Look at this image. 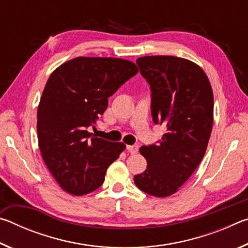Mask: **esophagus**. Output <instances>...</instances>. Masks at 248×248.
Here are the masks:
<instances>
[{
	"instance_id": "1",
	"label": "esophagus",
	"mask_w": 248,
	"mask_h": 248,
	"mask_svg": "<svg viewBox=\"0 0 248 248\" xmlns=\"http://www.w3.org/2000/svg\"><path fill=\"white\" fill-rule=\"evenodd\" d=\"M127 150L129 151V153L131 154H136L139 151V145L134 144V145H127Z\"/></svg>"
}]
</instances>
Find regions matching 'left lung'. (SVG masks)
<instances>
[{"label":"left lung","instance_id":"left-lung-1","mask_svg":"<svg viewBox=\"0 0 248 248\" xmlns=\"http://www.w3.org/2000/svg\"><path fill=\"white\" fill-rule=\"evenodd\" d=\"M152 92L154 124L165 125L157 145H143L146 170L134 184L151 196L177 192L202 161L213 125V93L204 71L195 62L173 56L137 59Z\"/></svg>","mask_w":248,"mask_h":248}]
</instances>
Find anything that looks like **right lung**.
<instances>
[{
    "mask_svg": "<svg viewBox=\"0 0 248 248\" xmlns=\"http://www.w3.org/2000/svg\"><path fill=\"white\" fill-rule=\"evenodd\" d=\"M132 61L120 58L78 57L53 71L37 110L38 146L44 162L62 189L90 194L125 149L89 130L108 106V97L138 73Z\"/></svg>",
    "mask_w": 248,
    "mask_h": 248,
    "instance_id": "add662e5",
    "label": "right lung"
}]
</instances>
